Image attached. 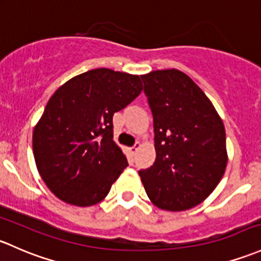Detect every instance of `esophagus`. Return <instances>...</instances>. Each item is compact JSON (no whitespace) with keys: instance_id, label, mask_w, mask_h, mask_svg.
Returning a JSON list of instances; mask_svg holds the SVG:
<instances>
[{"instance_id":"esophagus-1","label":"esophagus","mask_w":261,"mask_h":261,"mask_svg":"<svg viewBox=\"0 0 261 261\" xmlns=\"http://www.w3.org/2000/svg\"><path fill=\"white\" fill-rule=\"evenodd\" d=\"M140 146H141V144H140V142L138 141V142H136V144L135 145H134V146L133 147H131V152H133V155H135V153H136V151H138V150L140 149Z\"/></svg>"}]
</instances>
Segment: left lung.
Returning <instances> with one entry per match:
<instances>
[{
  "instance_id": "1",
  "label": "left lung",
  "mask_w": 261,
  "mask_h": 261,
  "mask_svg": "<svg viewBox=\"0 0 261 261\" xmlns=\"http://www.w3.org/2000/svg\"><path fill=\"white\" fill-rule=\"evenodd\" d=\"M141 80L152 112L156 159L139 175L153 205L190 209L213 193L225 172L224 123L202 90L181 71H151Z\"/></svg>"
}]
</instances>
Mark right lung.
<instances>
[{"label":"right lung","instance_id":"obj_1","mask_svg":"<svg viewBox=\"0 0 261 261\" xmlns=\"http://www.w3.org/2000/svg\"><path fill=\"white\" fill-rule=\"evenodd\" d=\"M142 90L138 75L95 68L62 85L32 135L37 170L62 201L91 206L128 165L114 142L112 116Z\"/></svg>","mask_w":261,"mask_h":261}]
</instances>
